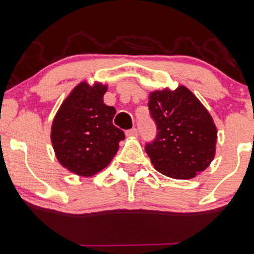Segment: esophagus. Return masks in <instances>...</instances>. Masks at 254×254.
I'll return each mask as SVG.
<instances>
[{"label":"esophagus","instance_id":"34e87169","mask_svg":"<svg viewBox=\"0 0 254 254\" xmlns=\"http://www.w3.org/2000/svg\"><path fill=\"white\" fill-rule=\"evenodd\" d=\"M137 134H138V131H137V129H136V127H132V129L127 130V136H129V137H136Z\"/></svg>","mask_w":254,"mask_h":254}]
</instances>
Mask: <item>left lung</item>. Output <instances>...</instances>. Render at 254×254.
Returning <instances> with one entry per match:
<instances>
[{
	"instance_id": "left-lung-1",
	"label": "left lung",
	"mask_w": 254,
	"mask_h": 254,
	"mask_svg": "<svg viewBox=\"0 0 254 254\" xmlns=\"http://www.w3.org/2000/svg\"><path fill=\"white\" fill-rule=\"evenodd\" d=\"M148 108L157 124L146 152L159 173L178 180L194 178L214 159L218 131L201 101L184 85L152 91Z\"/></svg>"
}]
</instances>
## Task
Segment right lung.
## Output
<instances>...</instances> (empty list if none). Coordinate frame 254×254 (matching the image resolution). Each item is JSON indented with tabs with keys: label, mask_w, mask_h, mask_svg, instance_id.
<instances>
[{
	"label": "right lung",
	"mask_w": 254,
	"mask_h": 254,
	"mask_svg": "<svg viewBox=\"0 0 254 254\" xmlns=\"http://www.w3.org/2000/svg\"><path fill=\"white\" fill-rule=\"evenodd\" d=\"M108 85L81 81L61 105L51 127L57 161L79 176L103 170L119 149L125 135L113 125L116 108L103 102Z\"/></svg>",
	"instance_id": "right-lung-1"
}]
</instances>
